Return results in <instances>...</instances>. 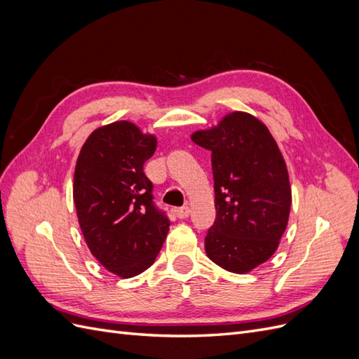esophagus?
Listing matches in <instances>:
<instances>
[{"label":"esophagus","mask_w":359,"mask_h":359,"mask_svg":"<svg viewBox=\"0 0 359 359\" xmlns=\"http://www.w3.org/2000/svg\"><path fill=\"white\" fill-rule=\"evenodd\" d=\"M173 214H175V217H178V219H187L190 215V208L189 206H181V208L173 210Z\"/></svg>","instance_id":"esophagus-1"}]
</instances>
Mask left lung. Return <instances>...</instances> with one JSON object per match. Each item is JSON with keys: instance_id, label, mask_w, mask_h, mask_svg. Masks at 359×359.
Returning a JSON list of instances; mask_svg holds the SVG:
<instances>
[{"instance_id": "8db88e82", "label": "left lung", "mask_w": 359, "mask_h": 359, "mask_svg": "<svg viewBox=\"0 0 359 359\" xmlns=\"http://www.w3.org/2000/svg\"><path fill=\"white\" fill-rule=\"evenodd\" d=\"M211 151L215 222L205 252L226 271L244 274L274 255L285 233L292 191L287 168L266 126L232 112L219 126L191 135Z\"/></svg>"}]
</instances>
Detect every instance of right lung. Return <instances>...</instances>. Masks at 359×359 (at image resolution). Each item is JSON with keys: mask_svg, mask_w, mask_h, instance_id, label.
I'll use <instances>...</instances> for the list:
<instances>
[{"mask_svg": "<svg viewBox=\"0 0 359 359\" xmlns=\"http://www.w3.org/2000/svg\"><path fill=\"white\" fill-rule=\"evenodd\" d=\"M157 139L128 121L103 126L76 161L73 201L86 245L111 273L130 278L154 264L170 222L153 201L145 161Z\"/></svg>", "mask_w": 359, "mask_h": 359, "instance_id": "right-lung-1", "label": "right lung"}]
</instances>
